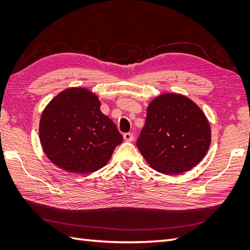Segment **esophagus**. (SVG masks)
Masks as SVG:
<instances>
[{
    "instance_id": "esophagus-1",
    "label": "esophagus",
    "mask_w": 250,
    "mask_h": 250,
    "mask_svg": "<svg viewBox=\"0 0 250 250\" xmlns=\"http://www.w3.org/2000/svg\"><path fill=\"white\" fill-rule=\"evenodd\" d=\"M123 138H124V141H126V142H132L134 140V135H133V133L128 132V133H124Z\"/></svg>"
}]
</instances>
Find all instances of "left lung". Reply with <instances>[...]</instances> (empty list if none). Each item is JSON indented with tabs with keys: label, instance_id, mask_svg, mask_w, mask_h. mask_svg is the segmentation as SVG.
<instances>
[{
	"label": "left lung",
	"instance_id": "8db88e82",
	"mask_svg": "<svg viewBox=\"0 0 250 250\" xmlns=\"http://www.w3.org/2000/svg\"><path fill=\"white\" fill-rule=\"evenodd\" d=\"M210 141L208 120L198 105L187 96L166 93L147 106L137 146L151 168L177 175L203 160Z\"/></svg>",
	"mask_w": 250,
	"mask_h": 250
}]
</instances>
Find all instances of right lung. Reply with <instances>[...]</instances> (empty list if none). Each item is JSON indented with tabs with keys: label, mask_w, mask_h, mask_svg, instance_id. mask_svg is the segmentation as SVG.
Wrapping results in <instances>:
<instances>
[{
	"label": "right lung",
	"mask_w": 250,
	"mask_h": 250,
	"mask_svg": "<svg viewBox=\"0 0 250 250\" xmlns=\"http://www.w3.org/2000/svg\"><path fill=\"white\" fill-rule=\"evenodd\" d=\"M100 106L99 97L77 86L60 92L44 107L40 141L44 154L56 167L87 174L108 163L123 137Z\"/></svg>",
	"instance_id": "right-lung-1"
}]
</instances>
